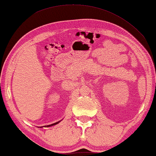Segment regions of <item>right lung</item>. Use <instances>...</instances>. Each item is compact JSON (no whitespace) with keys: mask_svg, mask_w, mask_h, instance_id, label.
<instances>
[{"mask_svg":"<svg viewBox=\"0 0 156 156\" xmlns=\"http://www.w3.org/2000/svg\"><path fill=\"white\" fill-rule=\"evenodd\" d=\"M61 121H59V122H56V123H54V124H50V125H47V126H40L41 128V127H44V126H47V127H49V126H54V125H56V124H58L59 122H60Z\"/></svg>","mask_w":156,"mask_h":156,"instance_id":"obj_1","label":"right lung"}]
</instances>
